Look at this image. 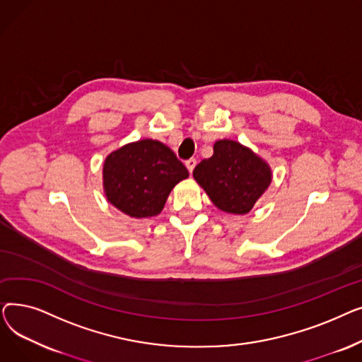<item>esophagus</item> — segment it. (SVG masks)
Returning a JSON list of instances; mask_svg holds the SVG:
<instances>
[{"label":"esophagus","instance_id":"1","mask_svg":"<svg viewBox=\"0 0 362 362\" xmlns=\"http://www.w3.org/2000/svg\"><path fill=\"white\" fill-rule=\"evenodd\" d=\"M185 165H186V168L189 170V173H192L194 168H195V165H197V160H194V158H189V160L185 163Z\"/></svg>","mask_w":362,"mask_h":362}]
</instances>
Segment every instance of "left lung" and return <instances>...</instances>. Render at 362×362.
<instances>
[{
	"label": "left lung",
	"mask_w": 362,
	"mask_h": 362,
	"mask_svg": "<svg viewBox=\"0 0 362 362\" xmlns=\"http://www.w3.org/2000/svg\"><path fill=\"white\" fill-rule=\"evenodd\" d=\"M213 149V157L195 167V180L218 210L248 214L272 183V167L251 148L232 139L217 141Z\"/></svg>",
	"instance_id": "8db88e82"
}]
</instances>
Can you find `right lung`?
Returning <instances> with one entry per match:
<instances>
[{"instance_id": "right-lung-1", "label": "right lung", "mask_w": 362, "mask_h": 362, "mask_svg": "<svg viewBox=\"0 0 362 362\" xmlns=\"http://www.w3.org/2000/svg\"><path fill=\"white\" fill-rule=\"evenodd\" d=\"M189 171L175 152L156 139H141L110 152L103 165L107 201L133 218L158 216Z\"/></svg>"}]
</instances>
